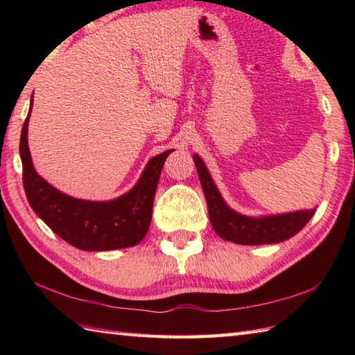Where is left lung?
<instances>
[{"label":"left lung","instance_id":"left-lung-1","mask_svg":"<svg viewBox=\"0 0 355 355\" xmlns=\"http://www.w3.org/2000/svg\"><path fill=\"white\" fill-rule=\"evenodd\" d=\"M193 162L207 201L210 223L216 235L225 241L243 245L282 243L302 230L314 215L315 209L261 218L241 215L225 205L200 155L193 154Z\"/></svg>","mask_w":355,"mask_h":355}]
</instances>
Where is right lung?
I'll return each instance as SVG.
<instances>
[{
	"label": "right lung",
	"instance_id": "obj_1",
	"mask_svg": "<svg viewBox=\"0 0 355 355\" xmlns=\"http://www.w3.org/2000/svg\"><path fill=\"white\" fill-rule=\"evenodd\" d=\"M33 101V99H32ZM22 125L19 155L28 205L49 227L73 247L105 252L139 244L153 218V205L164 160L173 149L150 158L132 189L111 201H87L59 192L36 173L27 145L28 117Z\"/></svg>",
	"mask_w": 355,
	"mask_h": 355
}]
</instances>
